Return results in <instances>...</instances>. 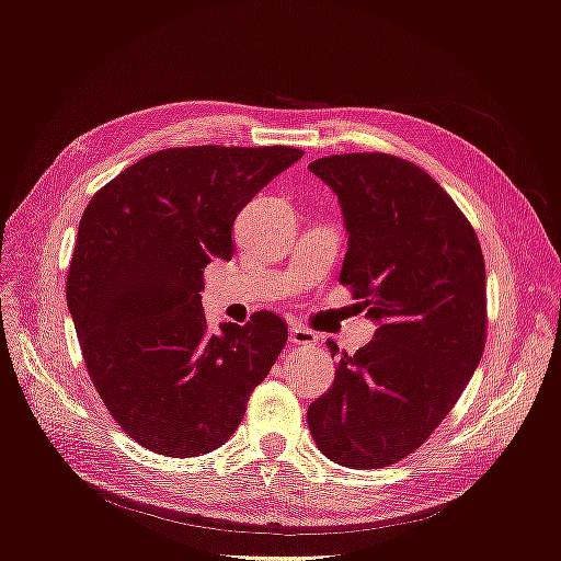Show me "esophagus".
<instances>
[{
  "label": "esophagus",
  "instance_id": "esophagus-1",
  "mask_svg": "<svg viewBox=\"0 0 561 561\" xmlns=\"http://www.w3.org/2000/svg\"><path fill=\"white\" fill-rule=\"evenodd\" d=\"M316 342H318V336H316L311 330L301 328V325H290V344L311 346V344H316Z\"/></svg>",
  "mask_w": 561,
  "mask_h": 561
}]
</instances>
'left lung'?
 <instances>
[{
	"instance_id": "1",
	"label": "left lung",
	"mask_w": 561,
	"mask_h": 561,
	"mask_svg": "<svg viewBox=\"0 0 561 561\" xmlns=\"http://www.w3.org/2000/svg\"><path fill=\"white\" fill-rule=\"evenodd\" d=\"M309 171L342 206L339 283L377 322L367 346L342 353L332 388L309 407V431L334 463L390 466L426 443L482 360V248L449 194L410 161L336 154Z\"/></svg>"
}]
</instances>
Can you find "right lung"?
<instances>
[{
    "label": "right lung",
    "instance_id": "right-lung-1",
    "mask_svg": "<svg viewBox=\"0 0 561 561\" xmlns=\"http://www.w3.org/2000/svg\"><path fill=\"white\" fill-rule=\"evenodd\" d=\"M301 154L280 145L154 151L83 210L67 309L107 412L149 451L222 447L280 355L287 328L271 311L208 328L203 268L233 257L236 215Z\"/></svg>",
    "mask_w": 561,
    "mask_h": 561
}]
</instances>
